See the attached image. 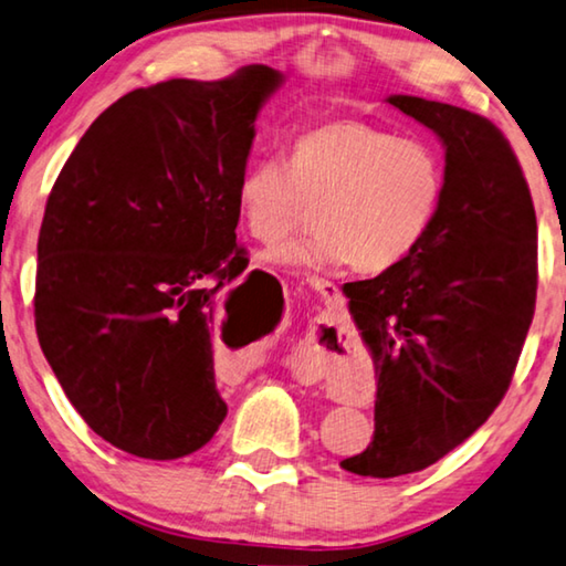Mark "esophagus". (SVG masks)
<instances>
[{
    "label": "esophagus",
    "instance_id": "34e87169",
    "mask_svg": "<svg viewBox=\"0 0 566 566\" xmlns=\"http://www.w3.org/2000/svg\"><path fill=\"white\" fill-rule=\"evenodd\" d=\"M310 286H312V290H315L325 302H337V300H339L337 284H332V282H327V280H317V276H312Z\"/></svg>",
    "mask_w": 566,
    "mask_h": 566
}]
</instances>
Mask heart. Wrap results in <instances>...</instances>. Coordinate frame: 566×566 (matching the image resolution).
Wrapping results in <instances>:
<instances>
[{"label": "heart", "mask_w": 566, "mask_h": 566, "mask_svg": "<svg viewBox=\"0 0 566 566\" xmlns=\"http://www.w3.org/2000/svg\"><path fill=\"white\" fill-rule=\"evenodd\" d=\"M443 193V164L428 143L332 120L294 136L290 164L280 156L249 164L237 209L251 237L274 241L317 206V229L269 256L297 269L349 262L360 274H382L423 244Z\"/></svg>", "instance_id": "b5f03b06"}]
</instances>
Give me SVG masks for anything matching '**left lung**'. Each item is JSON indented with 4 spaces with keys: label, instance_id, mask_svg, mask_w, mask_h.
I'll return each mask as SVG.
<instances>
[{
    "label": "left lung",
    "instance_id": "left-lung-1",
    "mask_svg": "<svg viewBox=\"0 0 566 566\" xmlns=\"http://www.w3.org/2000/svg\"><path fill=\"white\" fill-rule=\"evenodd\" d=\"M388 103L441 138L446 193L406 262L345 284L378 398L370 446L339 465L373 479L423 471L486 423L536 304V213L504 133L448 103Z\"/></svg>",
    "mask_w": 566,
    "mask_h": 566
}]
</instances>
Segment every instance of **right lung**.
I'll use <instances>...</instances> for the list:
<instances>
[{
	"instance_id": "1",
	"label": "right lung",
	"mask_w": 566,
	"mask_h": 566,
	"mask_svg": "<svg viewBox=\"0 0 566 566\" xmlns=\"http://www.w3.org/2000/svg\"><path fill=\"white\" fill-rule=\"evenodd\" d=\"M282 80L249 65L133 90L97 115L52 186L38 241L40 347L85 423L138 459L199 451L227 418L213 329L249 282L223 300L247 269L237 186Z\"/></svg>"
}]
</instances>
